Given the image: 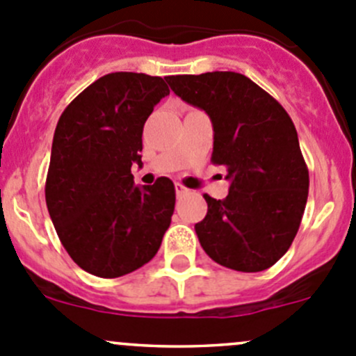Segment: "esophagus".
Segmentation results:
<instances>
[{
  "mask_svg": "<svg viewBox=\"0 0 356 356\" xmlns=\"http://www.w3.org/2000/svg\"><path fill=\"white\" fill-rule=\"evenodd\" d=\"M188 193H189L188 188H184V186H182V184H175V195H177V198H181V196L188 195Z\"/></svg>",
  "mask_w": 356,
  "mask_h": 356,
  "instance_id": "esophagus-1",
  "label": "esophagus"
}]
</instances>
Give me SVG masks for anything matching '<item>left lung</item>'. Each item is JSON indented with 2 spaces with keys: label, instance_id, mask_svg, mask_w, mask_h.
Masks as SVG:
<instances>
[{
  "label": "left lung",
  "instance_id": "obj_1",
  "mask_svg": "<svg viewBox=\"0 0 356 356\" xmlns=\"http://www.w3.org/2000/svg\"><path fill=\"white\" fill-rule=\"evenodd\" d=\"M172 91L213 125L211 161L227 168L229 195L208 203L195 225L217 264L239 272L272 267L289 250L308 198V168L296 129L277 99L238 72L167 77Z\"/></svg>",
  "mask_w": 356,
  "mask_h": 356
}]
</instances>
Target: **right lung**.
I'll return each mask as SVG.
<instances>
[{"label": "right lung", "instance_id": "right-lung-1", "mask_svg": "<svg viewBox=\"0 0 356 356\" xmlns=\"http://www.w3.org/2000/svg\"><path fill=\"white\" fill-rule=\"evenodd\" d=\"M161 77L103 75L63 110L46 177V204L72 260L92 275L131 274L156 254L175 207L174 182L136 186L143 127L168 95Z\"/></svg>", "mask_w": 356, "mask_h": 356}]
</instances>
